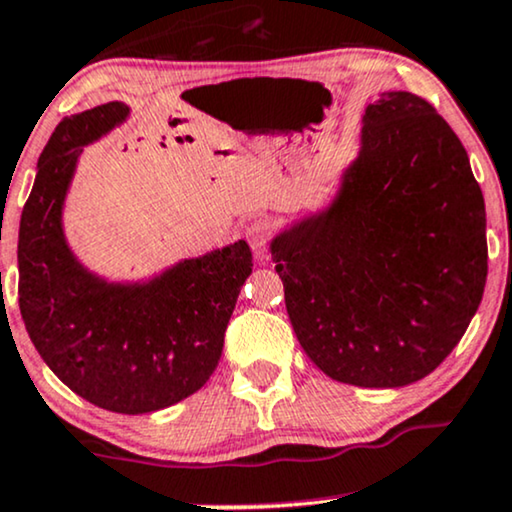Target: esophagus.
<instances>
[{
    "label": "esophagus",
    "mask_w": 512,
    "mask_h": 512,
    "mask_svg": "<svg viewBox=\"0 0 512 512\" xmlns=\"http://www.w3.org/2000/svg\"><path fill=\"white\" fill-rule=\"evenodd\" d=\"M269 241H271V224L264 222V219H257L248 226V243L255 257H264L269 250Z\"/></svg>",
    "instance_id": "34e87169"
}]
</instances>
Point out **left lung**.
Here are the masks:
<instances>
[{
    "label": "left lung",
    "mask_w": 512,
    "mask_h": 512,
    "mask_svg": "<svg viewBox=\"0 0 512 512\" xmlns=\"http://www.w3.org/2000/svg\"><path fill=\"white\" fill-rule=\"evenodd\" d=\"M307 357L357 387L430 375L487 283V212L468 153L411 92L368 103L357 160L326 210L271 241Z\"/></svg>",
    "instance_id": "left-lung-1"
}]
</instances>
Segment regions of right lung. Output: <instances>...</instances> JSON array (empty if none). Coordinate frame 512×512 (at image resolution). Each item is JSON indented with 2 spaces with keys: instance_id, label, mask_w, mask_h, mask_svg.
Returning a JSON list of instances; mask_svg holds the SVG:
<instances>
[{
  "instance_id": "right-lung-1",
  "label": "right lung",
  "mask_w": 512,
  "mask_h": 512,
  "mask_svg": "<svg viewBox=\"0 0 512 512\" xmlns=\"http://www.w3.org/2000/svg\"><path fill=\"white\" fill-rule=\"evenodd\" d=\"M127 115L125 103H103L63 118L49 137L18 229V307L58 380L94 406L137 416L208 383L252 252L238 241L146 283H108L77 262L61 224L77 158Z\"/></svg>"
}]
</instances>
